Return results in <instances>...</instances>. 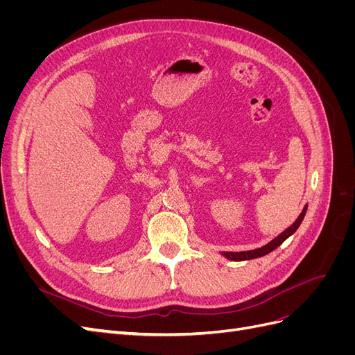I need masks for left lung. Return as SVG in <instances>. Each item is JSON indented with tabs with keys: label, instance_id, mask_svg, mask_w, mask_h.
<instances>
[{
	"label": "left lung",
	"instance_id": "left-lung-1",
	"mask_svg": "<svg viewBox=\"0 0 355 355\" xmlns=\"http://www.w3.org/2000/svg\"><path fill=\"white\" fill-rule=\"evenodd\" d=\"M308 206L305 204V207L300 211V214L297 216V219L290 225L288 228H286L282 234H278L274 240H271L268 244L259 247V249H254V250H245V252H220V254L223 257H227L228 261H234V262H241V261H250V259H256V257H262L268 253H271L272 250H275L278 245H282L290 235H293L296 232V230L300 227V223H302L304 218H305V213H306Z\"/></svg>",
	"mask_w": 355,
	"mask_h": 355
}]
</instances>
